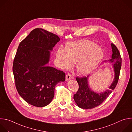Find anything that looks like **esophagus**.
<instances>
[{"label":"esophagus","instance_id":"obj_1","mask_svg":"<svg viewBox=\"0 0 132 132\" xmlns=\"http://www.w3.org/2000/svg\"><path fill=\"white\" fill-rule=\"evenodd\" d=\"M71 78H72V77H71V76L70 75V74L67 73V74L66 75V81H68V80H69L70 79H71Z\"/></svg>","mask_w":132,"mask_h":132}]
</instances>
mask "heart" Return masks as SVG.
Here are the masks:
<instances>
[{
    "mask_svg": "<svg viewBox=\"0 0 132 132\" xmlns=\"http://www.w3.org/2000/svg\"><path fill=\"white\" fill-rule=\"evenodd\" d=\"M103 56L102 49L88 40L68 43L65 50L60 47L56 54L61 68H69L73 63H76V69L81 75L91 72L98 65Z\"/></svg>",
    "mask_w": 132,
    "mask_h": 132,
    "instance_id": "b5f03b06",
    "label": "heart"
}]
</instances>
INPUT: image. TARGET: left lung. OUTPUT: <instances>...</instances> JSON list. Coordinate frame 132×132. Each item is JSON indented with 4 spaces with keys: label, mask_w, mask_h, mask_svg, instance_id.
Masks as SVG:
<instances>
[{
    "label": "left lung",
    "mask_w": 132,
    "mask_h": 132,
    "mask_svg": "<svg viewBox=\"0 0 132 132\" xmlns=\"http://www.w3.org/2000/svg\"><path fill=\"white\" fill-rule=\"evenodd\" d=\"M112 50V57L109 60L113 66L114 78L113 81L109 87V89L101 93L93 91L88 84L89 76L83 77H76V80L79 85V89L76 94L73 95V99L78 107L84 109H90L101 104L112 93L118 82L120 72L121 68L122 59L119 51L117 46L111 43ZM106 61H104L105 62Z\"/></svg>",
    "instance_id": "1"
}]
</instances>
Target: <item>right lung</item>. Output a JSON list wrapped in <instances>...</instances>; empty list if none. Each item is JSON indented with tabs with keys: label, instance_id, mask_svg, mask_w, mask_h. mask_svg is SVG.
I'll use <instances>...</instances> for the list:
<instances>
[{
	"label": "right lung",
	"instance_id": "add662e5",
	"mask_svg": "<svg viewBox=\"0 0 132 132\" xmlns=\"http://www.w3.org/2000/svg\"><path fill=\"white\" fill-rule=\"evenodd\" d=\"M59 41L57 35L36 28L18 46L12 67L15 87L20 96L33 106L48 105L56 84L65 81L63 71L46 65L50 51Z\"/></svg>",
	"mask_w": 132,
	"mask_h": 132
}]
</instances>
